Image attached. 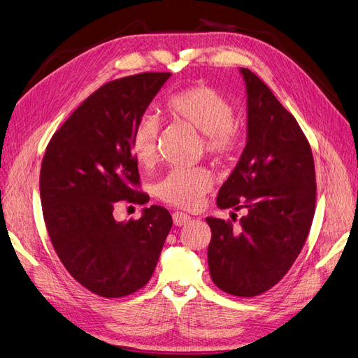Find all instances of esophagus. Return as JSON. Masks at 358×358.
Returning a JSON list of instances; mask_svg holds the SVG:
<instances>
[{"label":"esophagus","mask_w":358,"mask_h":358,"mask_svg":"<svg viewBox=\"0 0 358 358\" xmlns=\"http://www.w3.org/2000/svg\"><path fill=\"white\" fill-rule=\"evenodd\" d=\"M189 218H190V215H187L186 213H181V211H176L174 214H172V220H174L176 226L186 224V222H189Z\"/></svg>","instance_id":"1"}]
</instances>
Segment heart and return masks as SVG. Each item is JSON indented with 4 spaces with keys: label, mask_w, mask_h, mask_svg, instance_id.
<instances>
[{
    "label": "heart",
    "mask_w": 358,
    "mask_h": 358,
    "mask_svg": "<svg viewBox=\"0 0 358 358\" xmlns=\"http://www.w3.org/2000/svg\"><path fill=\"white\" fill-rule=\"evenodd\" d=\"M166 110L172 119L202 132L205 152L215 162H226L238 152L241 128L234 119L232 103L220 90L203 83L187 86L168 98ZM159 132L156 114L145 113L136 120L129 148L138 165L150 168L156 164ZM213 182V174L203 166L176 168L156 184L155 194L165 203L193 210L201 205Z\"/></svg>",
    "instance_id": "heart-1"
}]
</instances>
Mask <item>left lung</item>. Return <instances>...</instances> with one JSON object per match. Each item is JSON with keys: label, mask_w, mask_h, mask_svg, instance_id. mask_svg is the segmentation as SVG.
I'll return each mask as SVG.
<instances>
[{"label": "left lung", "mask_w": 358, "mask_h": 358, "mask_svg": "<svg viewBox=\"0 0 358 358\" xmlns=\"http://www.w3.org/2000/svg\"><path fill=\"white\" fill-rule=\"evenodd\" d=\"M241 73L247 86L248 140L217 205L247 214L239 229L230 220L206 217L208 266L220 290L252 297L278 284L301 255L315 214L317 182L313 150L293 114L255 73L247 68Z\"/></svg>", "instance_id": "8db88e82"}]
</instances>
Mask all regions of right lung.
<instances>
[{"label":"right lung","mask_w":358,"mask_h":358,"mask_svg":"<svg viewBox=\"0 0 358 358\" xmlns=\"http://www.w3.org/2000/svg\"><path fill=\"white\" fill-rule=\"evenodd\" d=\"M171 73H141L95 90L57 129L40 172L43 217L57 257L73 278L101 297L135 293L152 278L172 226L164 206L116 222L120 201L147 203L132 129Z\"/></svg>","instance_id":"add662e5"}]
</instances>
